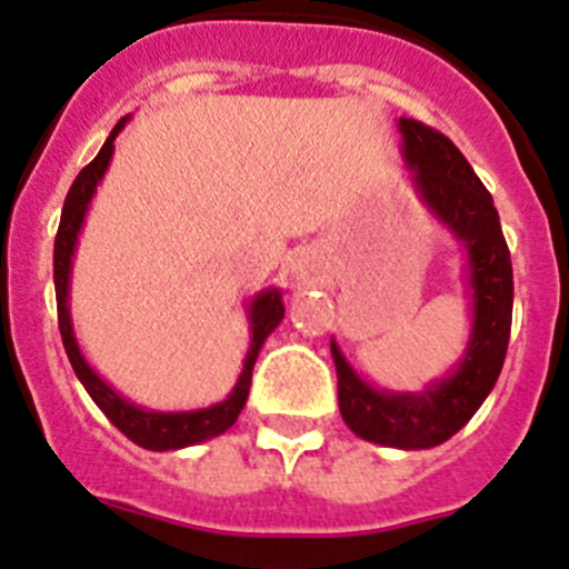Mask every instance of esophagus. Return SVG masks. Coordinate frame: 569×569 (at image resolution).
Masks as SVG:
<instances>
[{
    "instance_id": "obj_1",
    "label": "esophagus",
    "mask_w": 569,
    "mask_h": 569,
    "mask_svg": "<svg viewBox=\"0 0 569 569\" xmlns=\"http://www.w3.org/2000/svg\"><path fill=\"white\" fill-rule=\"evenodd\" d=\"M290 273L296 279H310L316 273V257H312L310 250H299L293 259H290Z\"/></svg>"
}]
</instances>
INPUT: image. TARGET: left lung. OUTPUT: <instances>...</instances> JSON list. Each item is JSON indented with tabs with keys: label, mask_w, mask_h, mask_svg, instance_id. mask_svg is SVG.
<instances>
[{
	"label": "left lung",
	"mask_w": 569,
	"mask_h": 569,
	"mask_svg": "<svg viewBox=\"0 0 569 569\" xmlns=\"http://www.w3.org/2000/svg\"><path fill=\"white\" fill-rule=\"evenodd\" d=\"M403 163L417 194L466 250V284L471 299V332L462 358L446 378L420 392L375 389L343 358L332 338L338 406L343 423L378 446L420 451L455 437L491 395L510 338L513 268L493 197L446 134L400 118Z\"/></svg>",
	"instance_id": "left-lung-1"
}]
</instances>
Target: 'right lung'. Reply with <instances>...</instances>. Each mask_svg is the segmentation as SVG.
I'll use <instances>...</instances> for the list:
<instances>
[{"instance_id":"right-lung-1","label":"right lung","mask_w":569,"mask_h":569,"mask_svg":"<svg viewBox=\"0 0 569 569\" xmlns=\"http://www.w3.org/2000/svg\"><path fill=\"white\" fill-rule=\"evenodd\" d=\"M129 118H121L109 132L107 143L101 146V152L96 154L90 166H83L78 171L76 182L67 191L64 211H61L59 233H56V250H53V279H56V301H59V330L61 341H64L67 358H70L72 369H76L78 380L83 389L90 392L96 400L98 409L112 420L114 429H121L123 435L140 448L149 451H177V448L197 446L211 437H220L222 431L231 429L237 423L239 411H242L244 400H248L250 378H253V363L259 358L264 338L279 327L284 319V305H281V293L276 288L262 290L253 296L248 305V321H250V347L244 356L242 372H239L237 383H233L231 395L220 403L206 406V409H189V411H154L143 409V406L132 403L123 398L121 392H114L107 380L90 367V361L83 358L81 347L76 341V330H72V316H70V273H72V257H76L78 233L83 228V217L90 211V202L96 197L98 182L103 180L109 169V160L114 152V138L121 134L127 127Z\"/></svg>"}]
</instances>
